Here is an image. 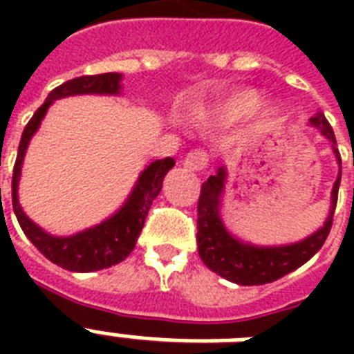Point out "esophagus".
Listing matches in <instances>:
<instances>
[{"label": "esophagus", "instance_id": "obj_1", "mask_svg": "<svg viewBox=\"0 0 354 354\" xmlns=\"http://www.w3.org/2000/svg\"><path fill=\"white\" fill-rule=\"evenodd\" d=\"M205 165H207V152L204 150H191L187 156H185V160H183V167L187 169V171L193 172H200L204 171Z\"/></svg>", "mask_w": 354, "mask_h": 354}]
</instances>
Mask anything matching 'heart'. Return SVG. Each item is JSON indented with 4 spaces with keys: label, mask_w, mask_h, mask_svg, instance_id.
Masks as SVG:
<instances>
[{
    "label": "heart",
    "mask_w": 354,
    "mask_h": 354,
    "mask_svg": "<svg viewBox=\"0 0 354 354\" xmlns=\"http://www.w3.org/2000/svg\"><path fill=\"white\" fill-rule=\"evenodd\" d=\"M252 113L259 124H266L275 118L277 110H275L274 102L261 101L259 91L252 90V88H242L215 104L207 112V115L215 119L218 124H235Z\"/></svg>",
    "instance_id": "obj_1"
}]
</instances>
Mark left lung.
I'll return each mask as SVG.
<instances>
[{"instance_id": "8db88e82", "label": "left lung", "mask_w": 354, "mask_h": 354, "mask_svg": "<svg viewBox=\"0 0 354 354\" xmlns=\"http://www.w3.org/2000/svg\"><path fill=\"white\" fill-rule=\"evenodd\" d=\"M308 122L318 128L325 139H329L330 149H333V154L338 163V176H336V182L330 191V209L324 226L316 230L313 235L305 236L303 241L281 244V246H257L252 242L242 241L232 232H227V227L222 222L221 207L222 196L226 191L227 171L226 167H218L216 174L209 176L207 182L202 183L198 198V221H196L198 255L211 272L232 281L235 285H266V283L277 281L283 275L299 268L324 246L330 226H333V215H335L336 200H338L342 160L340 152L336 149L335 132L324 113L318 112Z\"/></svg>"}]
</instances>
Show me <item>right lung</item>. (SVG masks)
Segmentation results:
<instances>
[{
    "mask_svg": "<svg viewBox=\"0 0 354 354\" xmlns=\"http://www.w3.org/2000/svg\"><path fill=\"white\" fill-rule=\"evenodd\" d=\"M121 73H102V75H84L64 82L49 93L46 102L35 112V115L27 122L21 141L18 147V156L14 163L12 172V207L14 215L18 218L19 226L24 230L38 252L47 257L51 263L58 264L60 268L69 272H95V270L110 268L113 264L121 263L132 253L138 236L143 230L145 218L149 215L152 200L160 194L163 178L176 161L172 158L156 160L141 171L138 182L133 185L132 193L128 194L124 204L119 207L112 216L102 221L97 226L75 233L68 236H57L44 232L38 224L25 215L18 202V183L21 176L25 152L29 141L40 128L46 118L47 110L57 99L71 95H119L121 93ZM1 191V189H0Z\"/></svg>",
    "mask_w": 354,
    "mask_h": 354,
    "instance_id": "add662e5",
    "label": "right lung"
}]
</instances>
